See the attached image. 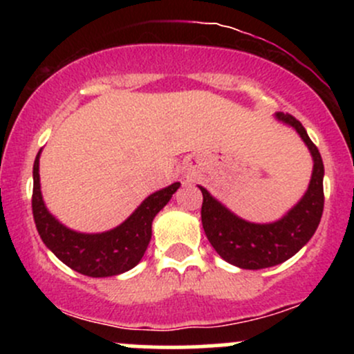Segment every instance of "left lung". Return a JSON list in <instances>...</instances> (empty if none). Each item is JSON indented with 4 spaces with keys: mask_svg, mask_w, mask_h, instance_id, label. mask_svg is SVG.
Here are the masks:
<instances>
[{
    "mask_svg": "<svg viewBox=\"0 0 354 354\" xmlns=\"http://www.w3.org/2000/svg\"><path fill=\"white\" fill-rule=\"evenodd\" d=\"M274 118L298 133L313 158L306 193L283 218L273 223L246 221L211 196L208 189L198 186L203 193L201 223L206 238L225 261L243 270H263L290 259L310 241L323 214L324 166L318 148L295 116L276 113Z\"/></svg>",
    "mask_w": 354,
    "mask_h": 354,
    "instance_id": "left-lung-1",
    "label": "left lung"
}]
</instances>
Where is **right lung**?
Masks as SVG:
<instances>
[{"mask_svg": "<svg viewBox=\"0 0 354 354\" xmlns=\"http://www.w3.org/2000/svg\"><path fill=\"white\" fill-rule=\"evenodd\" d=\"M39 154L33 166V218L39 236L59 261L91 278L116 276L135 268L151 239L153 219L168 205L180 183L149 194L116 228L103 233H80L59 223L48 211L39 185Z\"/></svg>", "mask_w": 354, "mask_h": 354, "instance_id": "1", "label": "right lung"}]
</instances>
